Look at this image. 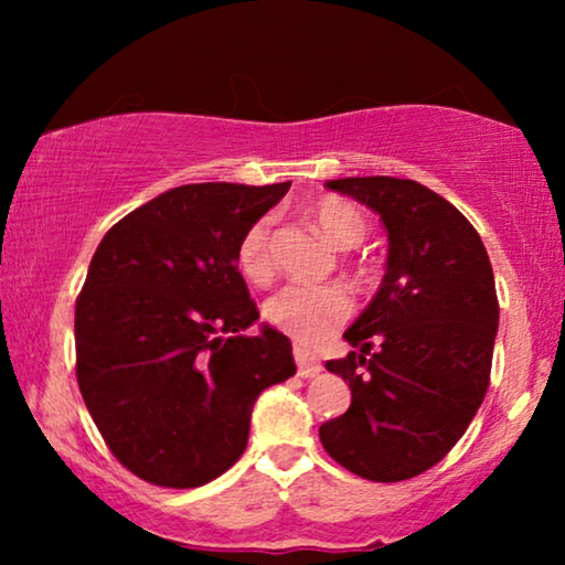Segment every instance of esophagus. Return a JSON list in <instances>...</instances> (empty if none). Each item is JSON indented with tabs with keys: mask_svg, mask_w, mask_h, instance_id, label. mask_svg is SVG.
Returning a JSON list of instances; mask_svg holds the SVG:
<instances>
[{
	"mask_svg": "<svg viewBox=\"0 0 565 565\" xmlns=\"http://www.w3.org/2000/svg\"><path fill=\"white\" fill-rule=\"evenodd\" d=\"M292 358H296L300 377H316L321 373V362L316 360V354L308 352L306 347H296V350H292Z\"/></svg>",
	"mask_w": 565,
	"mask_h": 565,
	"instance_id": "1",
	"label": "esophagus"
}]
</instances>
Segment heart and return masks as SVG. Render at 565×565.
<instances>
[{
    "mask_svg": "<svg viewBox=\"0 0 565 565\" xmlns=\"http://www.w3.org/2000/svg\"><path fill=\"white\" fill-rule=\"evenodd\" d=\"M316 228L337 249H352L367 234V221L358 205L342 198H321L311 207ZM273 221L259 218L244 231L236 249V265L246 280L265 285L273 277L269 249ZM352 313V296L339 285H290L267 300L265 316L277 331L300 344H319Z\"/></svg>",
    "mask_w": 565,
    "mask_h": 565,
    "instance_id": "obj_1",
    "label": "heart"
}]
</instances>
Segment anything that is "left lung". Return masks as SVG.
Instances as JSON below:
<instances>
[{
  "mask_svg": "<svg viewBox=\"0 0 565 565\" xmlns=\"http://www.w3.org/2000/svg\"><path fill=\"white\" fill-rule=\"evenodd\" d=\"M327 188L381 215L388 262L375 298L344 331L358 352L327 362L350 383L352 404L319 437L354 476L406 481L452 450L489 388L493 269L466 215L419 182L347 177Z\"/></svg>",
  "mask_w": 565,
  "mask_h": 565,
  "instance_id": "8db88e82",
  "label": "left lung"
}]
</instances>
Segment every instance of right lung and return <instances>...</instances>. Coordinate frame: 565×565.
<instances>
[{"label":"right lung","instance_id":"right-lung-1","mask_svg":"<svg viewBox=\"0 0 565 565\" xmlns=\"http://www.w3.org/2000/svg\"><path fill=\"white\" fill-rule=\"evenodd\" d=\"M290 182L182 184L115 223L76 300V381L115 458L143 481L198 489L234 466L252 408L296 375L236 265L244 231Z\"/></svg>","mask_w":565,"mask_h":565}]
</instances>
